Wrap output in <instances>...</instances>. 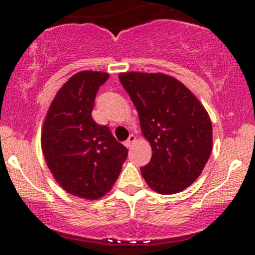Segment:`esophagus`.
Segmentation results:
<instances>
[{
  "instance_id": "34e87169",
  "label": "esophagus",
  "mask_w": 255,
  "mask_h": 255,
  "mask_svg": "<svg viewBox=\"0 0 255 255\" xmlns=\"http://www.w3.org/2000/svg\"><path fill=\"white\" fill-rule=\"evenodd\" d=\"M134 141H135V135H133V134H130L129 137H128V139L125 141V145L127 146V147H130L131 144H133Z\"/></svg>"
}]
</instances>
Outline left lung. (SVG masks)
Instances as JSON below:
<instances>
[{
	"label": "left lung",
	"mask_w": 255,
	"mask_h": 255,
	"mask_svg": "<svg viewBox=\"0 0 255 255\" xmlns=\"http://www.w3.org/2000/svg\"><path fill=\"white\" fill-rule=\"evenodd\" d=\"M135 105L152 148L142 177L160 194H175L200 176L212 151V124L198 98L182 83L162 73L119 75Z\"/></svg>",
	"instance_id": "1"
}]
</instances>
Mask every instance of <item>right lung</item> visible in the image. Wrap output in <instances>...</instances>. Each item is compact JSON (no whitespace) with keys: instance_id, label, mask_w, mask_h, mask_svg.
I'll use <instances>...</instances> for the list:
<instances>
[{"instance_id":"obj_1","label":"right lung","mask_w":255,"mask_h":255,"mask_svg":"<svg viewBox=\"0 0 255 255\" xmlns=\"http://www.w3.org/2000/svg\"><path fill=\"white\" fill-rule=\"evenodd\" d=\"M108 73L84 71L69 78L51 102L42 130V150L58 184L75 197L96 200L110 191L128 150L107 126L92 119L96 95Z\"/></svg>"}]
</instances>
